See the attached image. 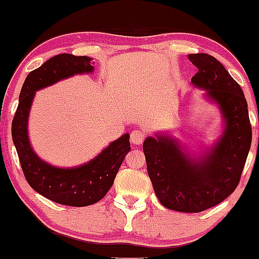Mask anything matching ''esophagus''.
Returning a JSON list of instances; mask_svg holds the SVG:
<instances>
[{
    "label": "esophagus",
    "mask_w": 259,
    "mask_h": 259,
    "mask_svg": "<svg viewBox=\"0 0 259 259\" xmlns=\"http://www.w3.org/2000/svg\"><path fill=\"white\" fill-rule=\"evenodd\" d=\"M145 139V132L142 130H135L131 133V141L135 144H142Z\"/></svg>",
    "instance_id": "34e87169"
}]
</instances>
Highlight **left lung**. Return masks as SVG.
Wrapping results in <instances>:
<instances>
[{"instance_id": "1", "label": "left lung", "mask_w": 259, "mask_h": 259, "mask_svg": "<svg viewBox=\"0 0 259 259\" xmlns=\"http://www.w3.org/2000/svg\"><path fill=\"white\" fill-rule=\"evenodd\" d=\"M198 68L196 87L207 91L226 121L223 138L205 159L194 161L170 137L147 138L143 152L154 192L165 208L199 213L222 203L236 190L252 142L247 101L239 83L215 57L188 55Z\"/></svg>"}]
</instances>
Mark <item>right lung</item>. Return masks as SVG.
Returning <instances> with one entry per match:
<instances>
[{"instance_id": "1", "label": "right lung", "mask_w": 259, "mask_h": 259, "mask_svg": "<svg viewBox=\"0 0 259 259\" xmlns=\"http://www.w3.org/2000/svg\"><path fill=\"white\" fill-rule=\"evenodd\" d=\"M92 59L60 54L44 62L25 78L12 121V138L25 180L33 190L59 204L85 207L109 192L124 156L131 150L130 136L112 142L94 160L79 167L59 168L35 155L28 139V115L36 91L77 73L92 72Z\"/></svg>"}]
</instances>
